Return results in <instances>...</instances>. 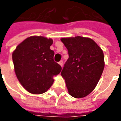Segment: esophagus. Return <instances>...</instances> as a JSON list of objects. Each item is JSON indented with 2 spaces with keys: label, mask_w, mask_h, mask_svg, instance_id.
Instances as JSON below:
<instances>
[{
  "label": "esophagus",
  "mask_w": 121,
  "mask_h": 121,
  "mask_svg": "<svg viewBox=\"0 0 121 121\" xmlns=\"http://www.w3.org/2000/svg\"><path fill=\"white\" fill-rule=\"evenodd\" d=\"M59 65H60V66H61V67H63V60H60V62H59Z\"/></svg>",
  "instance_id": "esophagus-1"
}]
</instances>
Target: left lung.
<instances>
[{
  "label": "left lung",
  "instance_id": "1",
  "mask_svg": "<svg viewBox=\"0 0 121 121\" xmlns=\"http://www.w3.org/2000/svg\"><path fill=\"white\" fill-rule=\"evenodd\" d=\"M67 48L69 58L61 75L70 95L81 98L95 89L104 68L102 50L92 39L81 36L60 39Z\"/></svg>",
  "mask_w": 121,
  "mask_h": 121
}]
</instances>
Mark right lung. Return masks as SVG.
<instances>
[{"label": "right lung", "instance_id": "add662e5", "mask_svg": "<svg viewBox=\"0 0 121 121\" xmlns=\"http://www.w3.org/2000/svg\"><path fill=\"white\" fill-rule=\"evenodd\" d=\"M51 38L30 36L16 47L12 54L14 69L21 86L33 94H41L52 86L54 77L62 68L54 61V52L50 47Z\"/></svg>", "mask_w": 121, "mask_h": 121}]
</instances>
